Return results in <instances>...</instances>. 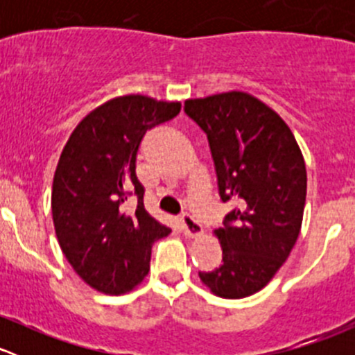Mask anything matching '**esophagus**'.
<instances>
[{"mask_svg": "<svg viewBox=\"0 0 355 355\" xmlns=\"http://www.w3.org/2000/svg\"><path fill=\"white\" fill-rule=\"evenodd\" d=\"M180 221L182 230H184V234L187 235V237H199V235L202 234V225H200L192 214L184 213L180 216Z\"/></svg>", "mask_w": 355, "mask_h": 355, "instance_id": "esophagus-1", "label": "esophagus"}]
</instances>
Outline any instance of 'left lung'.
<instances>
[{
    "label": "left lung",
    "instance_id": "8db88e82",
    "mask_svg": "<svg viewBox=\"0 0 355 355\" xmlns=\"http://www.w3.org/2000/svg\"><path fill=\"white\" fill-rule=\"evenodd\" d=\"M184 111L206 134L221 200L235 204L214 230L223 264L199 277L225 299L252 295L299 237L307 189L302 153L287 123L245 92L189 99Z\"/></svg>",
    "mask_w": 355,
    "mask_h": 355
}]
</instances>
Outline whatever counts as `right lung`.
<instances>
[{
    "instance_id": "add662e5",
    "label": "right lung",
    "mask_w": 355,
    "mask_h": 355,
    "mask_svg": "<svg viewBox=\"0 0 355 355\" xmlns=\"http://www.w3.org/2000/svg\"><path fill=\"white\" fill-rule=\"evenodd\" d=\"M178 111L180 103L146 96L111 99L77 125L60 156L51 194L56 237L78 277L99 292L120 295L141 284L153 242L171 232L146 211L135 161L146 132Z\"/></svg>"
}]
</instances>
